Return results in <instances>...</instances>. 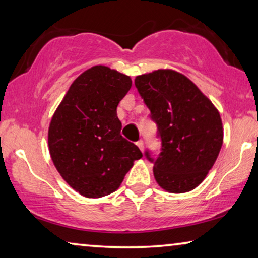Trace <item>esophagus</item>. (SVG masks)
Returning <instances> with one entry per match:
<instances>
[{
    "label": "esophagus",
    "mask_w": 258,
    "mask_h": 258,
    "mask_svg": "<svg viewBox=\"0 0 258 258\" xmlns=\"http://www.w3.org/2000/svg\"><path fill=\"white\" fill-rule=\"evenodd\" d=\"M136 144H137V147H139L140 148V149H141V151H142L143 150V141L142 140H139V141H137V142H136Z\"/></svg>",
    "instance_id": "1"
}]
</instances>
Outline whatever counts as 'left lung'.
Instances as JSON below:
<instances>
[{
	"instance_id": "1",
	"label": "left lung",
	"mask_w": 258,
	"mask_h": 258,
	"mask_svg": "<svg viewBox=\"0 0 258 258\" xmlns=\"http://www.w3.org/2000/svg\"><path fill=\"white\" fill-rule=\"evenodd\" d=\"M135 86L157 125L161 151L154 176L161 188L182 194L195 189L206 178L223 142L221 116L210 100L182 74L156 70L137 76Z\"/></svg>"
}]
</instances>
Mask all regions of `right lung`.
<instances>
[{"instance_id":"right-lung-1","label":"right lung","mask_w":258,"mask_h":258,"mask_svg":"<svg viewBox=\"0 0 258 258\" xmlns=\"http://www.w3.org/2000/svg\"><path fill=\"white\" fill-rule=\"evenodd\" d=\"M129 76L95 66L77 77L56 109L48 133L51 160L81 195L97 199L118 189L142 153L121 135L117 105Z\"/></svg>"}]
</instances>
